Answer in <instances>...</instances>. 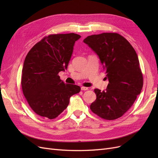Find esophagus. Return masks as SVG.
I'll return each mask as SVG.
<instances>
[{
  "label": "esophagus",
  "mask_w": 158,
  "mask_h": 158,
  "mask_svg": "<svg viewBox=\"0 0 158 158\" xmlns=\"http://www.w3.org/2000/svg\"><path fill=\"white\" fill-rule=\"evenodd\" d=\"M81 89L83 90V91H86V90H88V88H86V87H84V86H82V87H81Z\"/></svg>",
  "instance_id": "34e87169"
}]
</instances>
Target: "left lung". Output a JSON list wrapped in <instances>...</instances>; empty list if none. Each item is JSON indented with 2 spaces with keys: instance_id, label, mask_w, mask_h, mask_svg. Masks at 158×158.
Listing matches in <instances>:
<instances>
[{
  "instance_id": "8db88e82",
  "label": "left lung",
  "mask_w": 158,
  "mask_h": 158,
  "mask_svg": "<svg viewBox=\"0 0 158 158\" xmlns=\"http://www.w3.org/2000/svg\"><path fill=\"white\" fill-rule=\"evenodd\" d=\"M98 56L109 84L106 91L95 89L92 111L106 120L123 116L131 107L143 86V76L135 50L116 33H103L84 40Z\"/></svg>"
}]
</instances>
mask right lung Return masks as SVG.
Instances as JSON below:
<instances>
[{
	"mask_svg": "<svg viewBox=\"0 0 158 158\" xmlns=\"http://www.w3.org/2000/svg\"><path fill=\"white\" fill-rule=\"evenodd\" d=\"M80 37L74 33L50 35L26 55L22 88L28 104L38 115L56 118L67 107L72 95L80 92V86L64 84L58 74L67 69L75 42Z\"/></svg>",
	"mask_w": 158,
	"mask_h": 158,
	"instance_id": "add662e5",
	"label": "right lung"
}]
</instances>
